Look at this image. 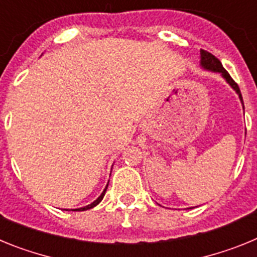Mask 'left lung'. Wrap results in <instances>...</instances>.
I'll return each mask as SVG.
<instances>
[{"mask_svg":"<svg viewBox=\"0 0 257 257\" xmlns=\"http://www.w3.org/2000/svg\"><path fill=\"white\" fill-rule=\"evenodd\" d=\"M201 67L206 70H211V72H219V73L222 76V78L225 79L226 82L231 86V88H233V90L237 92L238 96H239V100L242 101V104H243V99H242V95H240L239 87H238L237 83L233 81V78L230 77V74H229L228 72L224 69V67H222V64H221V61H220L216 56H213L211 52L206 51V50H201ZM243 109H244V106H243Z\"/></svg>","mask_w":257,"mask_h":257,"instance_id":"8db88e82","label":"left lung"}]
</instances>
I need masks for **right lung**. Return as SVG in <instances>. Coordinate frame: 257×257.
<instances>
[{
    "instance_id": "right-lung-1",
    "label": "right lung",
    "mask_w": 257,
    "mask_h": 257,
    "mask_svg": "<svg viewBox=\"0 0 257 257\" xmlns=\"http://www.w3.org/2000/svg\"><path fill=\"white\" fill-rule=\"evenodd\" d=\"M106 188H108V185H106V187H105V189L103 190V193H101L100 196L97 197V199H95V201L92 202L91 205H87V206H85V207H81V208H76V210H73V211H86V210H90V208L95 207V206H96V205H99V203H100V202H101V199H103V197L105 196ZM67 211H68V210H67Z\"/></svg>"
}]
</instances>
